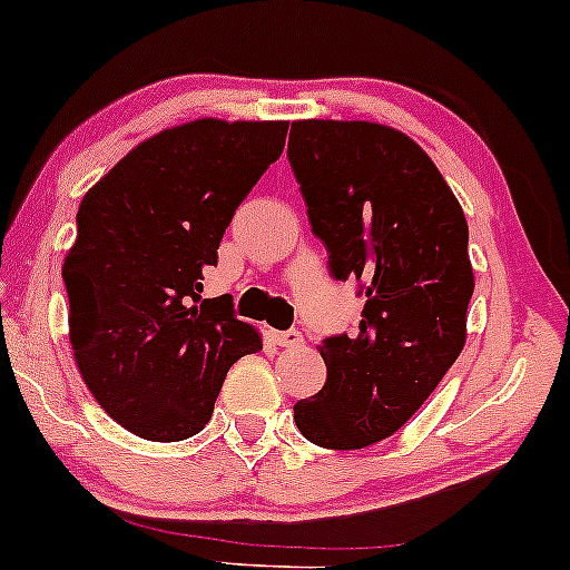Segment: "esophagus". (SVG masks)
Here are the masks:
<instances>
[{
	"label": "esophagus",
	"instance_id": "34e87169",
	"mask_svg": "<svg viewBox=\"0 0 570 570\" xmlns=\"http://www.w3.org/2000/svg\"><path fill=\"white\" fill-rule=\"evenodd\" d=\"M273 341H275V346H281V348H299L303 346V335L297 333V330H284V333H273Z\"/></svg>",
	"mask_w": 570,
	"mask_h": 570
}]
</instances>
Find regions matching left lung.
<instances>
[{"label": "left lung", "mask_w": 570, "mask_h": 570, "mask_svg": "<svg viewBox=\"0 0 570 570\" xmlns=\"http://www.w3.org/2000/svg\"><path fill=\"white\" fill-rule=\"evenodd\" d=\"M289 161L330 273L365 295L356 335L318 346L327 381L295 422L316 446L365 449L422 409L465 346L468 222L433 159L384 124L295 121Z\"/></svg>", "instance_id": "left-lung-1"}]
</instances>
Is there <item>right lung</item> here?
<instances>
[{
    "mask_svg": "<svg viewBox=\"0 0 570 570\" xmlns=\"http://www.w3.org/2000/svg\"><path fill=\"white\" fill-rule=\"evenodd\" d=\"M286 129L197 118L142 140L86 191L61 267L70 343L94 400L129 433L161 443L199 433L229 367L262 348L229 299L199 292Z\"/></svg>",
    "mask_w": 570,
    "mask_h": 570,
    "instance_id": "obj_1",
    "label": "right lung"
}]
</instances>
